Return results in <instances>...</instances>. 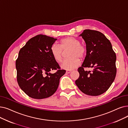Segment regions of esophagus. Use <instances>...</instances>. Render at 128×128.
Segmentation results:
<instances>
[{"label": "esophagus", "instance_id": "esophagus-1", "mask_svg": "<svg viewBox=\"0 0 128 128\" xmlns=\"http://www.w3.org/2000/svg\"><path fill=\"white\" fill-rule=\"evenodd\" d=\"M72 71H71V70H67L66 72V74H70V73H72Z\"/></svg>", "mask_w": 128, "mask_h": 128}]
</instances>
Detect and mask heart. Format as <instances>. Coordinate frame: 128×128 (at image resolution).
I'll return each mask as SVG.
<instances>
[{"mask_svg": "<svg viewBox=\"0 0 128 128\" xmlns=\"http://www.w3.org/2000/svg\"><path fill=\"white\" fill-rule=\"evenodd\" d=\"M80 39L74 36H68L60 40V45L54 43L51 46L50 51L54 60L60 63L63 60L64 51L70 50L68 57L61 65L63 69L71 70L80 64V60L84 59L87 53L86 46L80 43Z\"/></svg>", "mask_w": 128, "mask_h": 128, "instance_id": "heart-1", "label": "heart"}]
</instances>
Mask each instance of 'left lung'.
Here are the masks:
<instances>
[{
  "label": "left lung",
  "instance_id": "left-lung-1",
  "mask_svg": "<svg viewBox=\"0 0 128 128\" xmlns=\"http://www.w3.org/2000/svg\"><path fill=\"white\" fill-rule=\"evenodd\" d=\"M79 36L86 43L87 53L78 68L80 77L75 84L86 95L99 96L108 90L115 79L116 55L110 41L100 32L86 29ZM86 67L93 70L85 71Z\"/></svg>",
  "mask_w": 128,
  "mask_h": 128
}]
</instances>
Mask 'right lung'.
<instances>
[{
	"label": "right lung",
	"instance_id": "right-lung-1",
	"mask_svg": "<svg viewBox=\"0 0 128 128\" xmlns=\"http://www.w3.org/2000/svg\"><path fill=\"white\" fill-rule=\"evenodd\" d=\"M56 40L37 35L19 51L16 61V78L20 88L31 98L41 99L51 96L57 90L60 78L65 73L51 53V46ZM52 70L57 71L52 74Z\"/></svg>",
	"mask_w": 128,
	"mask_h": 128
}]
</instances>
